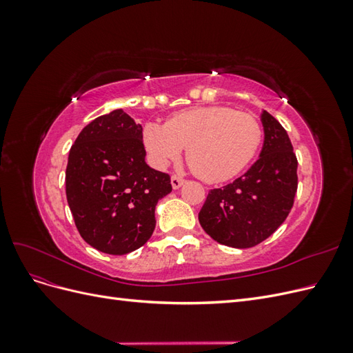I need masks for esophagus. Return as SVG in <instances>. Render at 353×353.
Returning <instances> with one entry per match:
<instances>
[{"label":"esophagus","mask_w":353,"mask_h":353,"mask_svg":"<svg viewBox=\"0 0 353 353\" xmlns=\"http://www.w3.org/2000/svg\"><path fill=\"white\" fill-rule=\"evenodd\" d=\"M184 183H185V181H184L183 178H181V176H178V175H172V176H170V184H172V188H174V190H178Z\"/></svg>","instance_id":"esophagus-1"}]
</instances>
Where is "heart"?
Returning <instances> with one entry per match:
<instances>
[{"label":"heart","mask_w":353,"mask_h":353,"mask_svg":"<svg viewBox=\"0 0 353 353\" xmlns=\"http://www.w3.org/2000/svg\"><path fill=\"white\" fill-rule=\"evenodd\" d=\"M262 125L254 116L223 105L193 108L172 114L165 125L145 123L143 143L156 168H166L183 154L206 183H222L250 163L262 143Z\"/></svg>","instance_id":"b5f03b06"}]
</instances>
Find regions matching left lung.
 Wrapping results in <instances>:
<instances>
[{
  "label": "left lung",
  "instance_id": "left-lung-1",
  "mask_svg": "<svg viewBox=\"0 0 353 353\" xmlns=\"http://www.w3.org/2000/svg\"><path fill=\"white\" fill-rule=\"evenodd\" d=\"M263 147L259 159L234 183L209 191L199 213L209 236L236 249H248L275 232L293 208L297 159L287 131L262 112Z\"/></svg>",
  "mask_w": 353,
  "mask_h": 353
}]
</instances>
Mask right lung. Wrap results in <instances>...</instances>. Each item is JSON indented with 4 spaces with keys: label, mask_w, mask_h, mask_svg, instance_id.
<instances>
[{
    "label": "right lung",
    "mask_w": 353,
    "mask_h": 353,
    "mask_svg": "<svg viewBox=\"0 0 353 353\" xmlns=\"http://www.w3.org/2000/svg\"><path fill=\"white\" fill-rule=\"evenodd\" d=\"M170 176L145 163L143 126L122 109L83 128L69 152L66 197L81 237L108 254L141 248Z\"/></svg>",
    "instance_id": "1"
}]
</instances>
